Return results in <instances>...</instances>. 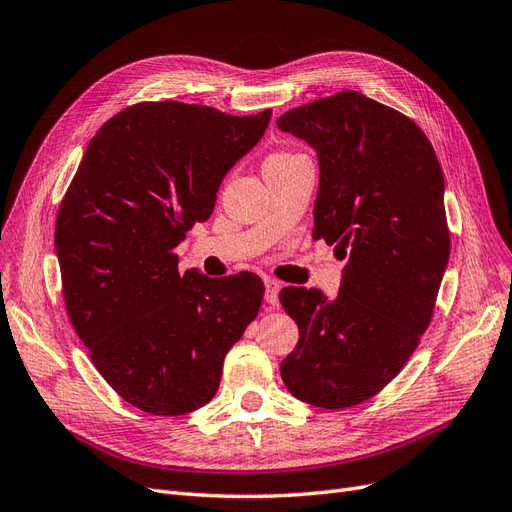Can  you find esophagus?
Returning a JSON list of instances; mask_svg holds the SVG:
<instances>
[{
	"label": "esophagus",
	"instance_id": "esophagus-1",
	"mask_svg": "<svg viewBox=\"0 0 512 512\" xmlns=\"http://www.w3.org/2000/svg\"><path fill=\"white\" fill-rule=\"evenodd\" d=\"M266 301L270 306H278V291H280V280H276V278H272V276H268L266 280Z\"/></svg>",
	"mask_w": 512,
	"mask_h": 512
}]
</instances>
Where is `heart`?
<instances>
[{"instance_id": "heart-1", "label": "heart", "mask_w": 512, "mask_h": 512, "mask_svg": "<svg viewBox=\"0 0 512 512\" xmlns=\"http://www.w3.org/2000/svg\"><path fill=\"white\" fill-rule=\"evenodd\" d=\"M289 158H295V154H289V151H278V154H272V156L266 160V164H268V162H282V160H289Z\"/></svg>"}]
</instances>
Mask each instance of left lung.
Listing matches in <instances>:
<instances>
[{
  "label": "left lung",
  "instance_id": "8db88e82",
  "mask_svg": "<svg viewBox=\"0 0 512 512\" xmlns=\"http://www.w3.org/2000/svg\"><path fill=\"white\" fill-rule=\"evenodd\" d=\"M276 124L316 149L312 238L348 257L337 297L280 291L299 327L280 375L295 399L346 409L388 386L430 325L451 246L443 170L418 124L356 90Z\"/></svg>",
  "mask_w": 512,
  "mask_h": 512
}]
</instances>
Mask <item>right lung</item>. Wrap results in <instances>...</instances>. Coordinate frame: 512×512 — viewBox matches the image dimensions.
Wrapping results in <instances>:
<instances>
[{
  "label": "right lung",
  "mask_w": 512,
  "mask_h": 512,
  "mask_svg": "<svg viewBox=\"0 0 512 512\" xmlns=\"http://www.w3.org/2000/svg\"><path fill=\"white\" fill-rule=\"evenodd\" d=\"M272 109L145 101L86 147L54 227L71 325L126 403L185 415L213 399L223 358L263 301L257 274L179 272L177 244L211 217L223 177L263 137Z\"/></svg>",
  "instance_id": "add662e5"
}]
</instances>
